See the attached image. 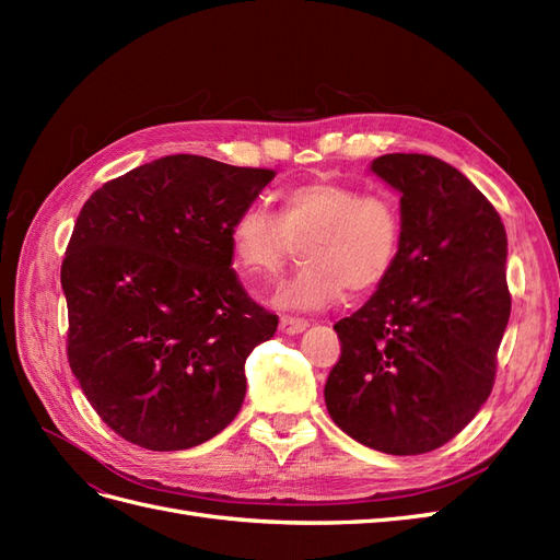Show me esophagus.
Returning a JSON list of instances; mask_svg holds the SVG:
<instances>
[{
  "label": "esophagus",
  "mask_w": 560,
  "mask_h": 560,
  "mask_svg": "<svg viewBox=\"0 0 560 560\" xmlns=\"http://www.w3.org/2000/svg\"><path fill=\"white\" fill-rule=\"evenodd\" d=\"M306 327H308V322L303 317H294V315H282L280 317V331L282 334H301Z\"/></svg>",
  "instance_id": "1"
}]
</instances>
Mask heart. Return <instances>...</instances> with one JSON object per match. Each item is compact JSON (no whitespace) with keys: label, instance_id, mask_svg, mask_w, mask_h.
Instances as JSON below:
<instances>
[{"label":"heart","instance_id":"1","mask_svg":"<svg viewBox=\"0 0 560 560\" xmlns=\"http://www.w3.org/2000/svg\"><path fill=\"white\" fill-rule=\"evenodd\" d=\"M401 241L404 217L393 194H362L331 179L290 186L280 217L249 206L231 224L235 266L249 278H276L303 245L306 264L270 299L282 311H319L348 290L374 292L395 270Z\"/></svg>","mask_w":560,"mask_h":560}]
</instances>
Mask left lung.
Returning <instances> with one entry per match:
<instances>
[{"mask_svg":"<svg viewBox=\"0 0 560 560\" xmlns=\"http://www.w3.org/2000/svg\"><path fill=\"white\" fill-rule=\"evenodd\" d=\"M371 173L401 194L404 241L389 278L338 319L331 420L389 455L428 453L460 432L495 383L512 313L506 233L490 200L453 165L385 154Z\"/></svg>","mask_w":560,"mask_h":560,"instance_id":"8db88e82","label":"left lung"}]
</instances>
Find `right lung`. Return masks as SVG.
Instances as JSON below:
<instances>
[{
	"label": "right lung",
	"instance_id": "right-lung-1",
	"mask_svg": "<svg viewBox=\"0 0 560 560\" xmlns=\"http://www.w3.org/2000/svg\"><path fill=\"white\" fill-rule=\"evenodd\" d=\"M273 177L175 154L83 202L60 270L67 360L126 442L184 451L238 416L245 360L276 334L278 315L231 268V224Z\"/></svg>",
	"mask_w": 560,
	"mask_h": 560
}]
</instances>
